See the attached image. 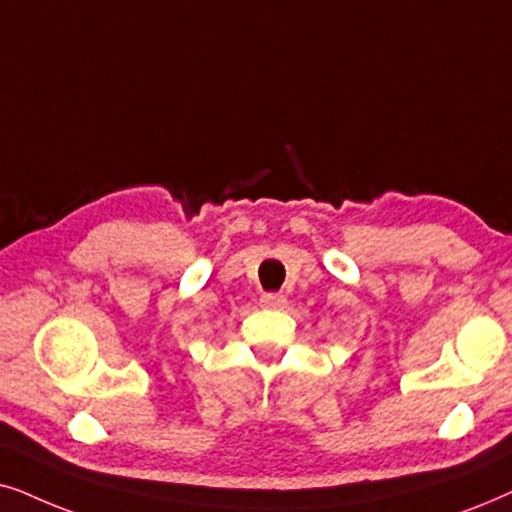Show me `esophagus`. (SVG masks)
<instances>
[{
	"label": "esophagus",
	"instance_id": "34e87169",
	"mask_svg": "<svg viewBox=\"0 0 512 512\" xmlns=\"http://www.w3.org/2000/svg\"><path fill=\"white\" fill-rule=\"evenodd\" d=\"M260 304L267 306V309H283L285 306V297L281 292H264L260 297Z\"/></svg>",
	"mask_w": 512,
	"mask_h": 512
}]
</instances>
